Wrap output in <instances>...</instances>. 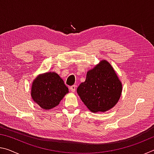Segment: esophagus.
Listing matches in <instances>:
<instances>
[{"label":"esophagus","instance_id":"1","mask_svg":"<svg viewBox=\"0 0 154 154\" xmlns=\"http://www.w3.org/2000/svg\"><path fill=\"white\" fill-rule=\"evenodd\" d=\"M76 85H72V86H71L69 88V89H70V90L72 92H74L75 91V90H76Z\"/></svg>","mask_w":154,"mask_h":154}]
</instances>
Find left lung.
<instances>
[{
	"instance_id": "8db88e82",
	"label": "left lung",
	"mask_w": 154,
	"mask_h": 154,
	"mask_svg": "<svg viewBox=\"0 0 154 154\" xmlns=\"http://www.w3.org/2000/svg\"><path fill=\"white\" fill-rule=\"evenodd\" d=\"M122 92L121 81L113 66L105 60L87 72L86 79L77 92L90 111L105 112L116 105Z\"/></svg>"
}]
</instances>
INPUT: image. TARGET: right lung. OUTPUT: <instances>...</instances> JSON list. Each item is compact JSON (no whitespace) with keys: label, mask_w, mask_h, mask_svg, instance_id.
Masks as SVG:
<instances>
[{"label":"right lung","mask_w":154,"mask_h":154,"mask_svg":"<svg viewBox=\"0 0 154 154\" xmlns=\"http://www.w3.org/2000/svg\"><path fill=\"white\" fill-rule=\"evenodd\" d=\"M67 93L69 88L55 72L38 75L31 87V96L34 102L45 110L58 106Z\"/></svg>","instance_id":"1"}]
</instances>
